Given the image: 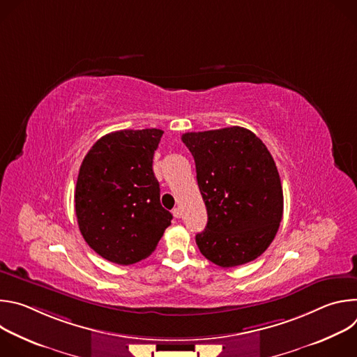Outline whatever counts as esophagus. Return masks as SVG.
<instances>
[{"label":"esophagus","instance_id":"esophagus-1","mask_svg":"<svg viewBox=\"0 0 357 357\" xmlns=\"http://www.w3.org/2000/svg\"><path fill=\"white\" fill-rule=\"evenodd\" d=\"M172 215H174L176 219H179V218L182 216V209H181V208H175V209L172 211Z\"/></svg>","mask_w":357,"mask_h":357}]
</instances>
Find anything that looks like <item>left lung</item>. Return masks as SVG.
Here are the masks:
<instances>
[{
  "label": "left lung",
  "instance_id": "left-lung-1",
  "mask_svg": "<svg viewBox=\"0 0 357 357\" xmlns=\"http://www.w3.org/2000/svg\"><path fill=\"white\" fill-rule=\"evenodd\" d=\"M208 211L196 244L209 261L230 268L256 260L274 240L284 209L278 169L263 141L247 128L185 132Z\"/></svg>",
  "mask_w": 357,
  "mask_h": 357
}]
</instances>
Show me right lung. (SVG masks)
<instances>
[{
  "label": "right lung",
  "mask_w": 357,
  "mask_h": 357,
  "mask_svg": "<svg viewBox=\"0 0 357 357\" xmlns=\"http://www.w3.org/2000/svg\"><path fill=\"white\" fill-rule=\"evenodd\" d=\"M162 134L157 128L110 132L96 141L80 165L75 192L79 229L112 263L146 259L171 225L152 171Z\"/></svg>",
  "instance_id": "add662e5"
}]
</instances>
